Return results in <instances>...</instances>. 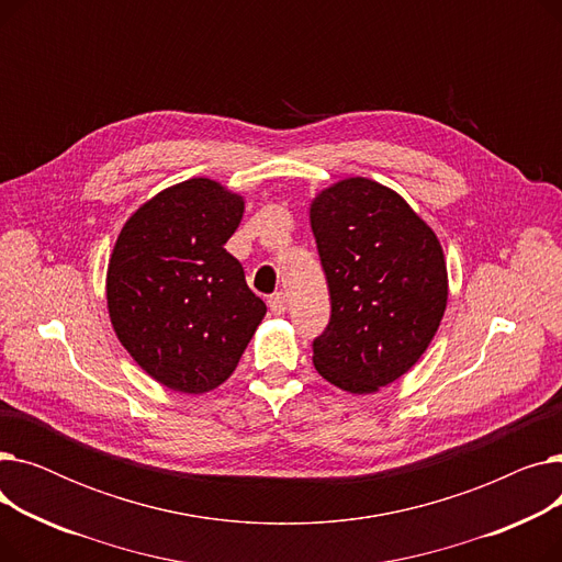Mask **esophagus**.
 Wrapping results in <instances>:
<instances>
[{"label":"esophagus","mask_w":562,"mask_h":562,"mask_svg":"<svg viewBox=\"0 0 562 562\" xmlns=\"http://www.w3.org/2000/svg\"><path fill=\"white\" fill-rule=\"evenodd\" d=\"M269 307H271V312L273 314H284L286 312V293H282V291H278V293H273V296L269 299Z\"/></svg>","instance_id":"obj_1"}]
</instances>
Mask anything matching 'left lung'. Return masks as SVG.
Wrapping results in <instances>:
<instances>
[{
	"label": "left lung",
	"instance_id": "left-lung-1",
	"mask_svg": "<svg viewBox=\"0 0 562 562\" xmlns=\"http://www.w3.org/2000/svg\"><path fill=\"white\" fill-rule=\"evenodd\" d=\"M310 223L333 305L314 367L348 394H373L415 367L439 328L445 250L396 191L367 177L316 193Z\"/></svg>",
	"mask_w": 562,
	"mask_h": 562
}]
</instances>
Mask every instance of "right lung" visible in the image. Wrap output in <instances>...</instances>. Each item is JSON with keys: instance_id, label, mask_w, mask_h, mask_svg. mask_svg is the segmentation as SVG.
Masks as SVG:
<instances>
[{"instance_id": "add662e5", "label": "right lung", "mask_w": 562, "mask_h": 562, "mask_svg": "<svg viewBox=\"0 0 562 562\" xmlns=\"http://www.w3.org/2000/svg\"><path fill=\"white\" fill-rule=\"evenodd\" d=\"M244 204V195L193 177L140 204L109 257L111 326L134 362L172 392L223 385L266 314L225 250Z\"/></svg>"}]
</instances>
